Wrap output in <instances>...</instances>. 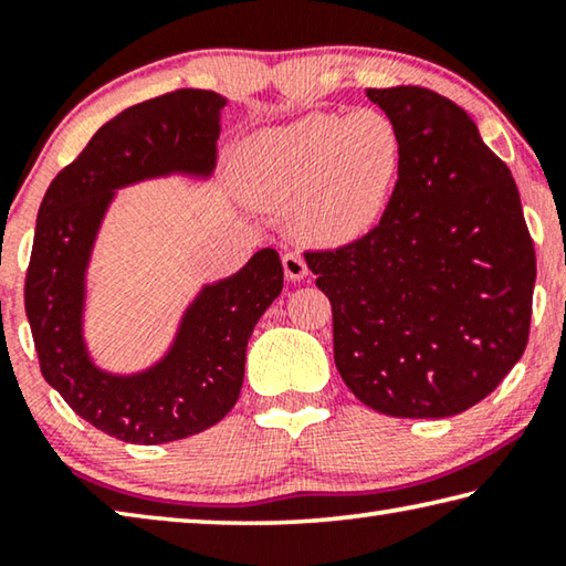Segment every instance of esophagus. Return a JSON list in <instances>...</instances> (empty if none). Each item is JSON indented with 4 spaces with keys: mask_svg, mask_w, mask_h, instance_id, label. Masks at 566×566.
I'll use <instances>...</instances> for the list:
<instances>
[{
    "mask_svg": "<svg viewBox=\"0 0 566 566\" xmlns=\"http://www.w3.org/2000/svg\"><path fill=\"white\" fill-rule=\"evenodd\" d=\"M282 266H284L286 280H292V282L304 280L306 272H310V270H306V262H304V256L300 252H286L282 256Z\"/></svg>",
    "mask_w": 566,
    "mask_h": 566,
    "instance_id": "obj_1",
    "label": "esophagus"
}]
</instances>
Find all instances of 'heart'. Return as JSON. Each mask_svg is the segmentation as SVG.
I'll use <instances>...</instances> for the list:
<instances>
[{"label":"heart","mask_w":566,"mask_h":566,"mask_svg":"<svg viewBox=\"0 0 566 566\" xmlns=\"http://www.w3.org/2000/svg\"><path fill=\"white\" fill-rule=\"evenodd\" d=\"M405 139L389 114L312 112L237 147L239 197L254 209L290 207L292 227L319 244L369 234L395 197Z\"/></svg>","instance_id":"obj_1"}]
</instances>
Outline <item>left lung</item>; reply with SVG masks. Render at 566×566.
<instances>
[{
  "mask_svg": "<svg viewBox=\"0 0 566 566\" xmlns=\"http://www.w3.org/2000/svg\"><path fill=\"white\" fill-rule=\"evenodd\" d=\"M367 97L405 139L397 191L367 237L306 264L352 395L389 417H452L492 395L530 337L536 260L520 189L452 99L409 84Z\"/></svg>",
  "mask_w": 566,
  "mask_h": 566,
  "instance_id": "8db88e82",
  "label": "left lung"
}]
</instances>
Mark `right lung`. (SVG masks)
I'll list each match as a JSON object with an SVG mask.
<instances>
[{
    "instance_id": "1",
    "label": "right lung",
    "mask_w": 566,
    "mask_h": 566,
    "mask_svg": "<svg viewBox=\"0 0 566 566\" xmlns=\"http://www.w3.org/2000/svg\"><path fill=\"white\" fill-rule=\"evenodd\" d=\"M227 104L217 92L179 90L119 112L52 179L36 214L24 306L42 375L84 421L122 442H175L224 419L242 391L247 342L282 292L280 254L266 247L199 286L147 367L104 369L90 349V266L119 189L212 179Z\"/></svg>"
}]
</instances>
